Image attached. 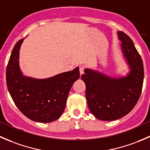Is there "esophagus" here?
Instances as JSON below:
<instances>
[{"mask_svg":"<svg viewBox=\"0 0 150 150\" xmlns=\"http://www.w3.org/2000/svg\"><path fill=\"white\" fill-rule=\"evenodd\" d=\"M79 70H80V74L83 75L84 72V66L83 65H80L79 66Z\"/></svg>","mask_w":150,"mask_h":150,"instance_id":"esophagus-1","label":"esophagus"}]
</instances>
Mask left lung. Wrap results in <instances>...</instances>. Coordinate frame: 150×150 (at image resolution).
Returning <instances> with one entry per match:
<instances>
[{
	"instance_id": "obj_1",
	"label": "left lung",
	"mask_w": 150,
	"mask_h": 150,
	"mask_svg": "<svg viewBox=\"0 0 150 150\" xmlns=\"http://www.w3.org/2000/svg\"><path fill=\"white\" fill-rule=\"evenodd\" d=\"M122 56L128 67L125 75L112 77L86 68L81 76L86 87V97L91 112L105 121L115 120L133 110L142 93L144 66L132 40L122 31L117 33Z\"/></svg>"
}]
</instances>
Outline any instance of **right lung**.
Wrapping results in <instances>:
<instances>
[{"instance_id":"right-lung-1","label":"right lung","mask_w":150,"mask_h":150,"mask_svg":"<svg viewBox=\"0 0 150 150\" xmlns=\"http://www.w3.org/2000/svg\"><path fill=\"white\" fill-rule=\"evenodd\" d=\"M24 39L16 43L6 68L8 92L19 110L33 121L51 122L61 117L79 68L44 79L23 75L19 67V51Z\"/></svg>"}]
</instances>
